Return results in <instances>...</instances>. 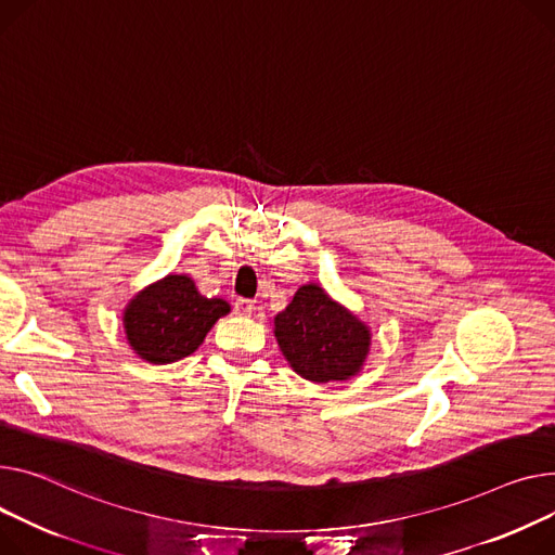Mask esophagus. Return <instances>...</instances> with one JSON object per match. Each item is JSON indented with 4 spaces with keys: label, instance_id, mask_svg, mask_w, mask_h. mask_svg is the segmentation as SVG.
<instances>
[{
    "label": "esophagus",
    "instance_id": "obj_1",
    "mask_svg": "<svg viewBox=\"0 0 555 555\" xmlns=\"http://www.w3.org/2000/svg\"><path fill=\"white\" fill-rule=\"evenodd\" d=\"M234 310H236V314H241V317H249V314L256 310V306H254V301H249V299H238V301L234 304Z\"/></svg>",
    "mask_w": 555,
    "mask_h": 555
}]
</instances>
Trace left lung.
Returning <instances> with one entry per match:
<instances>
[{"instance_id": "left-lung-1", "label": "left lung", "mask_w": 555, "mask_h": 555, "mask_svg": "<svg viewBox=\"0 0 555 555\" xmlns=\"http://www.w3.org/2000/svg\"><path fill=\"white\" fill-rule=\"evenodd\" d=\"M276 344L297 375L314 384L346 382L361 373L373 332L319 283L301 285L274 317Z\"/></svg>"}]
</instances>
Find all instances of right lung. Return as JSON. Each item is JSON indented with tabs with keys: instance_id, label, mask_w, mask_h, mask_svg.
<instances>
[{
	"instance_id": "add662e5",
	"label": "right lung",
	"mask_w": 555,
	"mask_h": 555,
	"mask_svg": "<svg viewBox=\"0 0 555 555\" xmlns=\"http://www.w3.org/2000/svg\"><path fill=\"white\" fill-rule=\"evenodd\" d=\"M230 310L225 299L201 294L190 274H167L127 304L122 325L140 359L165 365L196 352L214 323Z\"/></svg>"
}]
</instances>
